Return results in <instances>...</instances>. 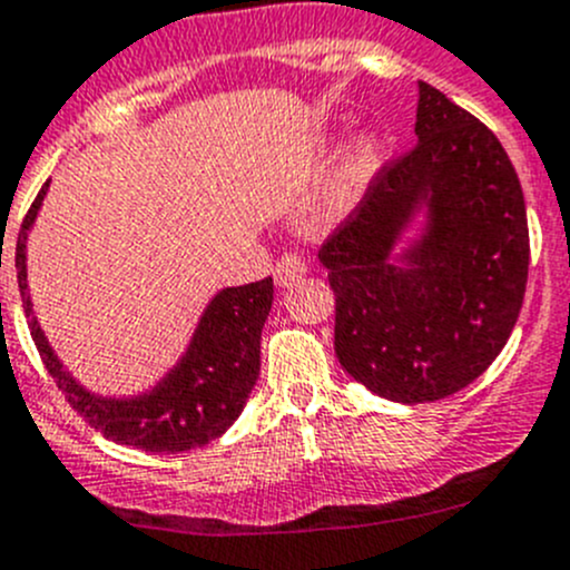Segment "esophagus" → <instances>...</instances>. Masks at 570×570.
I'll list each match as a JSON object with an SVG mask.
<instances>
[{
	"label": "esophagus",
	"mask_w": 570,
	"mask_h": 570,
	"mask_svg": "<svg viewBox=\"0 0 570 570\" xmlns=\"http://www.w3.org/2000/svg\"><path fill=\"white\" fill-rule=\"evenodd\" d=\"M305 274H307V263L299 257V254H285V257L276 259L274 279L279 288H291V285L299 282Z\"/></svg>",
	"instance_id": "esophagus-1"
}]
</instances>
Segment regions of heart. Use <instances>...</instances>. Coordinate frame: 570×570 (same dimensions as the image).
I'll use <instances>...</instances> for the list:
<instances>
[{"label":"heart","instance_id":"1","mask_svg":"<svg viewBox=\"0 0 570 570\" xmlns=\"http://www.w3.org/2000/svg\"><path fill=\"white\" fill-rule=\"evenodd\" d=\"M316 154H327V142H318ZM383 161H386V142H383L381 134L372 131V128L352 134L341 145L338 156H335L333 167H330L322 204H318L322 220H341L344 215H350L357 200L372 187Z\"/></svg>","mask_w":570,"mask_h":570}]
</instances>
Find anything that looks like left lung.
<instances>
[{
	"label": "left lung",
	"mask_w": 570,
	"mask_h": 570,
	"mask_svg": "<svg viewBox=\"0 0 570 570\" xmlns=\"http://www.w3.org/2000/svg\"><path fill=\"white\" fill-rule=\"evenodd\" d=\"M414 134L318 252L341 366L405 405L484 375L529 276L523 189L495 134L422 80Z\"/></svg>",
	"instance_id": "8db88e82"
}]
</instances>
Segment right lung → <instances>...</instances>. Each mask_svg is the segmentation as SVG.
<instances>
[{
    "label": "right lung",
    "mask_w": 570,
    "mask_h": 570,
    "mask_svg": "<svg viewBox=\"0 0 570 570\" xmlns=\"http://www.w3.org/2000/svg\"><path fill=\"white\" fill-rule=\"evenodd\" d=\"M47 189L50 181L41 187L21 224L16 240V271L38 355L56 377L58 389L67 394L69 405L106 439L148 453H184L224 436L240 416L257 383L259 335L274 302L271 276L252 285L220 288L200 313L184 355L156 386L139 394L91 392L63 366L32 311L27 285V237L36 226Z\"/></svg>",
    "instance_id": "obj_1"
}]
</instances>
